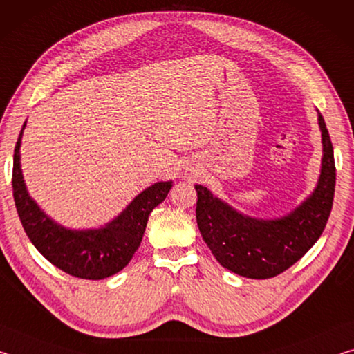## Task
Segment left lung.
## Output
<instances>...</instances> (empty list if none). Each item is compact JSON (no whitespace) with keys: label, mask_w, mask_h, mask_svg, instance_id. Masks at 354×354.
I'll use <instances>...</instances> for the list:
<instances>
[{"label":"left lung","mask_w":354,"mask_h":354,"mask_svg":"<svg viewBox=\"0 0 354 354\" xmlns=\"http://www.w3.org/2000/svg\"><path fill=\"white\" fill-rule=\"evenodd\" d=\"M322 133L320 176L313 194L283 217L256 218L196 184V223L209 250L221 267L251 279L283 273L319 241L334 200L335 165L325 120L317 111Z\"/></svg>","instance_id":"8db88e82"}]
</instances>
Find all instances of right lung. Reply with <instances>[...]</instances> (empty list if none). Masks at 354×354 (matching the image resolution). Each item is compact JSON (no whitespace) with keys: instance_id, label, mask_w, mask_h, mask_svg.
<instances>
[{"instance_id":"add662e5","label":"right lung","mask_w":354,"mask_h":354,"mask_svg":"<svg viewBox=\"0 0 354 354\" xmlns=\"http://www.w3.org/2000/svg\"><path fill=\"white\" fill-rule=\"evenodd\" d=\"M20 131L14 151V189L15 207L26 236L53 266L71 277L82 279H104L128 266L142 242L148 217L153 209L169 195L171 181H159L142 190L129 205L109 223L88 230H71L53 220L41 211L29 195L23 179Z\"/></svg>"}]
</instances>
